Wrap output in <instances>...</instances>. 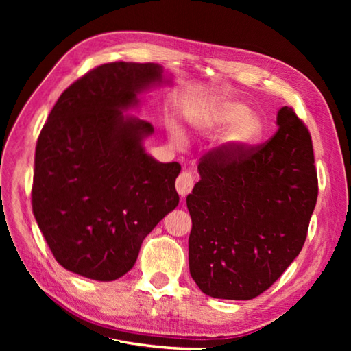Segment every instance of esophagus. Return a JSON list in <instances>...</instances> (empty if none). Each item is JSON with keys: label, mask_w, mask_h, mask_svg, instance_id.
<instances>
[{"label": "esophagus", "mask_w": 351, "mask_h": 351, "mask_svg": "<svg viewBox=\"0 0 351 351\" xmlns=\"http://www.w3.org/2000/svg\"><path fill=\"white\" fill-rule=\"evenodd\" d=\"M176 189H177V193L182 197V200L189 195L192 193V189H193V176L192 173H182L178 176L177 182H176Z\"/></svg>", "instance_id": "1"}]
</instances>
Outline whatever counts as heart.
I'll list each match as a JSON object with an SVG mask.
<instances>
[{"label":"heart","mask_w":351,"mask_h":351,"mask_svg":"<svg viewBox=\"0 0 351 351\" xmlns=\"http://www.w3.org/2000/svg\"><path fill=\"white\" fill-rule=\"evenodd\" d=\"M189 120L195 129L212 133L219 129L227 130L221 137V147L231 154L249 151L258 146L265 137V121L256 112H250L247 105L231 98H218L197 107L189 114ZM169 137L177 145H183L186 137L178 127L169 129Z\"/></svg>","instance_id":"obj_1"}]
</instances>
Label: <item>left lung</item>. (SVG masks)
I'll return each instance as SVG.
<instances>
[{"label":"left lung","instance_id":"8db88e82","mask_svg":"<svg viewBox=\"0 0 351 351\" xmlns=\"http://www.w3.org/2000/svg\"><path fill=\"white\" fill-rule=\"evenodd\" d=\"M263 146L209 152L186 199L190 275L214 299L250 300L299 256L317 197L311 134L293 108Z\"/></svg>","mask_w":351,"mask_h":351}]
</instances>
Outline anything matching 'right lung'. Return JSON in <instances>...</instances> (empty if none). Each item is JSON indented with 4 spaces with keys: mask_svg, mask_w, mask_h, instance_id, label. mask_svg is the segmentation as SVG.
<instances>
[{
    "mask_svg": "<svg viewBox=\"0 0 351 351\" xmlns=\"http://www.w3.org/2000/svg\"><path fill=\"white\" fill-rule=\"evenodd\" d=\"M173 84L156 62H110L61 93L35 152L32 208L57 262L95 281L129 272L143 239L178 205V162L147 154L151 123L127 114Z\"/></svg>",
    "mask_w": 351,
    "mask_h": 351,
    "instance_id": "obj_1",
    "label": "right lung"
}]
</instances>
